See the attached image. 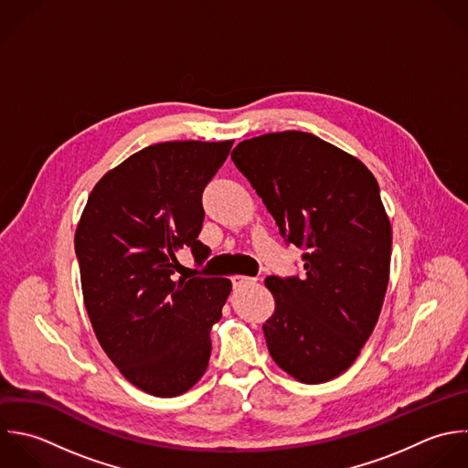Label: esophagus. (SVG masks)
<instances>
[{"label": "esophagus", "mask_w": 468, "mask_h": 468, "mask_svg": "<svg viewBox=\"0 0 468 468\" xmlns=\"http://www.w3.org/2000/svg\"><path fill=\"white\" fill-rule=\"evenodd\" d=\"M231 282H233L235 288H242V286H246V284H255L257 279H253V277H244V275H235V277L231 279Z\"/></svg>", "instance_id": "1"}]
</instances>
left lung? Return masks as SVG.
Returning a JSON list of instances; mask_svg holds the SVG:
<instances>
[{
  "instance_id": "8db88e82",
  "label": "left lung",
  "mask_w": 468,
  "mask_h": 468,
  "mask_svg": "<svg viewBox=\"0 0 468 468\" xmlns=\"http://www.w3.org/2000/svg\"><path fill=\"white\" fill-rule=\"evenodd\" d=\"M231 160L303 248V277H268L275 312L264 323L273 361L301 383H326L352 367L379 319L392 228L379 184L356 156L312 133L240 142Z\"/></svg>"
}]
</instances>
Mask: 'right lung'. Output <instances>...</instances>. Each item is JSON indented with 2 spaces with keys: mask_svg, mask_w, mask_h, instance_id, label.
<instances>
[{
  "mask_svg": "<svg viewBox=\"0 0 468 468\" xmlns=\"http://www.w3.org/2000/svg\"><path fill=\"white\" fill-rule=\"evenodd\" d=\"M233 140L162 142L105 173L90 191L74 235L81 292L96 339L136 388L175 398L206 372L211 328L231 281L173 279L176 253L200 266L202 193Z\"/></svg>",
  "mask_w": 468,
  "mask_h": 468,
  "instance_id": "1",
  "label": "right lung"
}]
</instances>
